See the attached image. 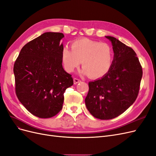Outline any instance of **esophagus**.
I'll use <instances>...</instances> for the list:
<instances>
[{
    "label": "esophagus",
    "mask_w": 156,
    "mask_h": 156,
    "mask_svg": "<svg viewBox=\"0 0 156 156\" xmlns=\"http://www.w3.org/2000/svg\"><path fill=\"white\" fill-rule=\"evenodd\" d=\"M80 82V80L79 79H77V78H74L73 79V83H74V84H77V83H79Z\"/></svg>",
    "instance_id": "1"
}]
</instances>
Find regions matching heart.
Returning a JSON list of instances; mask_svg holds the SVG:
<instances>
[{"label":"heart","instance_id":"1","mask_svg":"<svg viewBox=\"0 0 156 156\" xmlns=\"http://www.w3.org/2000/svg\"><path fill=\"white\" fill-rule=\"evenodd\" d=\"M71 47L72 50L64 47L62 51V61L67 72H73L81 62L82 72L90 77L99 78L110 71L114 53L108 44L82 39L73 41Z\"/></svg>","mask_w":156,"mask_h":156}]
</instances>
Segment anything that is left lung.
I'll return each instance as SVG.
<instances>
[{"label":"left lung","mask_w":156,"mask_h":156,"mask_svg":"<svg viewBox=\"0 0 156 156\" xmlns=\"http://www.w3.org/2000/svg\"><path fill=\"white\" fill-rule=\"evenodd\" d=\"M113 46L114 60L101 79L89 82L86 106L94 117L112 119L125 112L137 98L143 76L140 62L132 48L115 37L106 36Z\"/></svg>","instance_id":"1"}]
</instances>
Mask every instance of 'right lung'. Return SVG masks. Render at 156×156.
<instances>
[{"label": "right lung", "instance_id": "add662e5", "mask_svg": "<svg viewBox=\"0 0 156 156\" xmlns=\"http://www.w3.org/2000/svg\"><path fill=\"white\" fill-rule=\"evenodd\" d=\"M64 36L46 32L25 44L16 59L15 93L31 114L50 118L62 108L64 93L73 84L72 75L62 65Z\"/></svg>", "mask_w": 156, "mask_h": 156}]
</instances>
